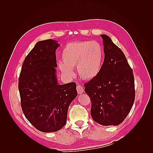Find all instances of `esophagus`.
Returning <instances> with one entry per match:
<instances>
[{
    "label": "esophagus",
    "mask_w": 153,
    "mask_h": 153,
    "mask_svg": "<svg viewBox=\"0 0 153 153\" xmlns=\"http://www.w3.org/2000/svg\"><path fill=\"white\" fill-rule=\"evenodd\" d=\"M76 90L78 91V93L80 94L82 93H83V92H84V87H83L82 85H78L77 87H76Z\"/></svg>",
    "instance_id": "esophagus-1"
}]
</instances>
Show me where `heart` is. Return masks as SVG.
<instances>
[{"mask_svg":"<svg viewBox=\"0 0 153 153\" xmlns=\"http://www.w3.org/2000/svg\"><path fill=\"white\" fill-rule=\"evenodd\" d=\"M104 50L99 43L79 41L69 43L62 52V61L59 68L63 75L73 76V69L77 68L78 75L85 80L94 79L100 73L104 59Z\"/></svg>","mask_w":153,"mask_h":153,"instance_id":"obj_1","label":"heart"}]
</instances>
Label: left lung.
<instances>
[{
    "instance_id": "obj_1",
    "label": "left lung",
    "mask_w": 153,
    "mask_h": 153,
    "mask_svg": "<svg viewBox=\"0 0 153 153\" xmlns=\"http://www.w3.org/2000/svg\"><path fill=\"white\" fill-rule=\"evenodd\" d=\"M105 58L100 73L84 84L91 101L92 119L103 126L121 124L135 101L133 71L123 51L110 37L101 35Z\"/></svg>"
}]
</instances>
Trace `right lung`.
<instances>
[{"mask_svg": "<svg viewBox=\"0 0 153 153\" xmlns=\"http://www.w3.org/2000/svg\"><path fill=\"white\" fill-rule=\"evenodd\" d=\"M53 39L38 41L23 63L19 76L21 106L27 119L38 130L53 132L66 123L68 110L77 96L75 82L58 84Z\"/></svg>", "mask_w": 153, "mask_h": 153, "instance_id": "obj_1", "label": "right lung"}]
</instances>
